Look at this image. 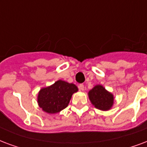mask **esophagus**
<instances>
[{
	"label": "esophagus",
	"mask_w": 147,
	"mask_h": 147,
	"mask_svg": "<svg viewBox=\"0 0 147 147\" xmlns=\"http://www.w3.org/2000/svg\"><path fill=\"white\" fill-rule=\"evenodd\" d=\"M78 88H79V89H80L81 91H83L84 88H85V87H84L83 84H80V85L78 86Z\"/></svg>",
	"instance_id": "1"
}]
</instances>
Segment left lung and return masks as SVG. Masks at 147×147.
Masks as SVG:
<instances>
[{"mask_svg":"<svg viewBox=\"0 0 147 147\" xmlns=\"http://www.w3.org/2000/svg\"><path fill=\"white\" fill-rule=\"evenodd\" d=\"M88 98L96 109L107 111L112 108L114 103V96L103 86L97 85L88 92Z\"/></svg>","mask_w":147,"mask_h":147,"instance_id":"8db88e82","label":"left lung"}]
</instances>
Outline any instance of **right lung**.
<instances>
[{
	"instance_id": "right-lung-1",
	"label": "right lung",
	"mask_w": 147,
	"mask_h": 147,
	"mask_svg": "<svg viewBox=\"0 0 147 147\" xmlns=\"http://www.w3.org/2000/svg\"><path fill=\"white\" fill-rule=\"evenodd\" d=\"M76 92L78 88L75 84L58 80L53 85L39 91L38 103L44 112L57 113L68 106L71 96Z\"/></svg>"
}]
</instances>
